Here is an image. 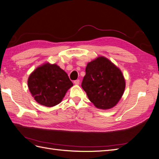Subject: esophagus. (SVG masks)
<instances>
[{"label":"esophagus","instance_id":"esophagus-1","mask_svg":"<svg viewBox=\"0 0 159 159\" xmlns=\"http://www.w3.org/2000/svg\"><path fill=\"white\" fill-rule=\"evenodd\" d=\"M74 83L75 84H76V85H78V84H79V83H80V80H75L74 81Z\"/></svg>","mask_w":159,"mask_h":159}]
</instances>
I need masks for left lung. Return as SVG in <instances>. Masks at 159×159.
I'll use <instances>...</instances> for the list:
<instances>
[{"instance_id":"8db88e82","label":"left lung","mask_w":159,"mask_h":159,"mask_svg":"<svg viewBox=\"0 0 159 159\" xmlns=\"http://www.w3.org/2000/svg\"><path fill=\"white\" fill-rule=\"evenodd\" d=\"M81 86L89 100L101 109L113 107L119 102L125 87L120 69L104 56L89 62Z\"/></svg>"}]
</instances>
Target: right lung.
<instances>
[{
	"mask_svg": "<svg viewBox=\"0 0 159 159\" xmlns=\"http://www.w3.org/2000/svg\"><path fill=\"white\" fill-rule=\"evenodd\" d=\"M28 87L34 99L40 105L54 107L62 101L73 84L67 73L56 64L44 63L31 73Z\"/></svg>",
	"mask_w": 159,
	"mask_h": 159,
	"instance_id": "1",
	"label": "right lung"
}]
</instances>
